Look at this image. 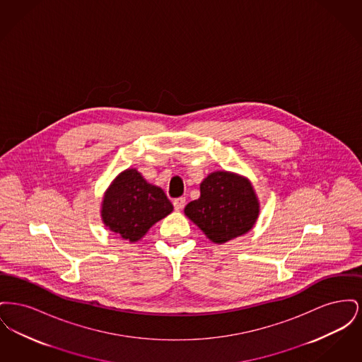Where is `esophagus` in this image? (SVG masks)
Returning <instances> with one entry per match:
<instances>
[{
  "mask_svg": "<svg viewBox=\"0 0 362 362\" xmlns=\"http://www.w3.org/2000/svg\"><path fill=\"white\" fill-rule=\"evenodd\" d=\"M186 205V198L185 197H180V198H176L175 201H173V207H175V210H182L183 207Z\"/></svg>",
  "mask_w": 362,
  "mask_h": 362,
  "instance_id": "obj_1",
  "label": "esophagus"
}]
</instances>
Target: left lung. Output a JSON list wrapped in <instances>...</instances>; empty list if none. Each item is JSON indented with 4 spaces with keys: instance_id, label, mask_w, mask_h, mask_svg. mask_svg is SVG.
I'll return each mask as SVG.
<instances>
[{
    "instance_id": "left-lung-1",
    "label": "left lung",
    "mask_w": 362,
    "mask_h": 362,
    "mask_svg": "<svg viewBox=\"0 0 362 362\" xmlns=\"http://www.w3.org/2000/svg\"><path fill=\"white\" fill-rule=\"evenodd\" d=\"M199 189L201 197L185 207V214L210 240L223 244L252 229L259 201L247 177L216 171L207 175Z\"/></svg>"
}]
</instances>
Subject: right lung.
Wrapping results in <instances>:
<instances>
[{"instance_id":"right-lung-1","label":"right lung","mask_w":362,"mask_h":362,"mask_svg":"<svg viewBox=\"0 0 362 362\" xmlns=\"http://www.w3.org/2000/svg\"><path fill=\"white\" fill-rule=\"evenodd\" d=\"M173 210L163 189L148 183L136 168H129L104 192L102 220L111 232L134 243Z\"/></svg>"}]
</instances>
